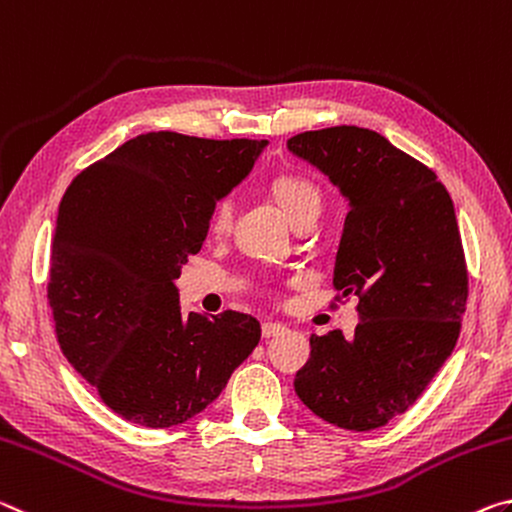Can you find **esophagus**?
Instances as JSON below:
<instances>
[{
	"label": "esophagus",
	"instance_id": "1",
	"mask_svg": "<svg viewBox=\"0 0 512 512\" xmlns=\"http://www.w3.org/2000/svg\"><path fill=\"white\" fill-rule=\"evenodd\" d=\"M261 333H263V338H274V335L286 333V326L279 324V322H263Z\"/></svg>",
	"mask_w": 512,
	"mask_h": 512
}]
</instances>
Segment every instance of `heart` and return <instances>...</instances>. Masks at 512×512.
<instances>
[{"label":"heart","instance_id":"b5f03b06","mask_svg":"<svg viewBox=\"0 0 512 512\" xmlns=\"http://www.w3.org/2000/svg\"><path fill=\"white\" fill-rule=\"evenodd\" d=\"M274 197L279 201L283 211L290 217L292 222H297L301 215L320 211L322 206V195L320 188L315 186L313 181L304 177H297V174H281L272 181ZM233 199L224 197L215 204L213 215H211V231L213 233H224L231 229L233 222Z\"/></svg>","mask_w":512,"mask_h":512}]
</instances>
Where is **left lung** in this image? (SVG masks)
Segmentation results:
<instances>
[{
    "instance_id": "left-lung-1",
    "label": "left lung",
    "mask_w": 512,
    "mask_h": 512,
    "mask_svg": "<svg viewBox=\"0 0 512 512\" xmlns=\"http://www.w3.org/2000/svg\"><path fill=\"white\" fill-rule=\"evenodd\" d=\"M288 149L349 197L335 258L338 301L358 297L354 338L313 335L299 399L349 431L385 426L420 399L456 347L469 274L454 201L431 167L376 131H304Z\"/></svg>"
}]
</instances>
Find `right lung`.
Listing matches in <instances>:
<instances>
[{
	"label": "right lung",
	"instance_id": "add662e5",
	"mask_svg": "<svg viewBox=\"0 0 512 512\" xmlns=\"http://www.w3.org/2000/svg\"><path fill=\"white\" fill-rule=\"evenodd\" d=\"M263 145L142 133L67 186L49 251L56 338L124 420L149 429L190 420L261 340L245 313L183 315L174 279Z\"/></svg>",
	"mask_w": 512,
	"mask_h": 512
}]
</instances>
